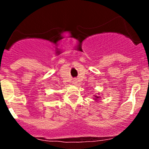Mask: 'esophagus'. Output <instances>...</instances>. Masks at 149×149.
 <instances>
[{"instance_id": "obj_1", "label": "esophagus", "mask_w": 149, "mask_h": 149, "mask_svg": "<svg viewBox=\"0 0 149 149\" xmlns=\"http://www.w3.org/2000/svg\"><path fill=\"white\" fill-rule=\"evenodd\" d=\"M73 83H74V84H76V83H77V81H76V80H73Z\"/></svg>"}]
</instances>
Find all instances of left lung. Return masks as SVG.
Masks as SVG:
<instances>
[{
  "label": "left lung",
  "instance_id": "obj_1",
  "mask_svg": "<svg viewBox=\"0 0 149 149\" xmlns=\"http://www.w3.org/2000/svg\"><path fill=\"white\" fill-rule=\"evenodd\" d=\"M97 97V99H98V98H99V97H97V96H96V97Z\"/></svg>",
  "mask_w": 149,
  "mask_h": 149
}]
</instances>
